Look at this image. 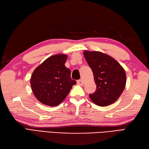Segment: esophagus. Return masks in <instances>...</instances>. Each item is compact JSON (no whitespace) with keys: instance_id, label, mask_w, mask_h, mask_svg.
<instances>
[{"instance_id":"esophagus-1","label":"esophagus","mask_w":149,"mask_h":149,"mask_svg":"<svg viewBox=\"0 0 149 149\" xmlns=\"http://www.w3.org/2000/svg\"><path fill=\"white\" fill-rule=\"evenodd\" d=\"M77 83L78 85H79V86H83V81H82L81 79L78 80L77 81Z\"/></svg>"}]
</instances>
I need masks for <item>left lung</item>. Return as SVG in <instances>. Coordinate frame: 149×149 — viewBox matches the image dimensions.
I'll use <instances>...</instances> for the list:
<instances>
[{"label":"left lung","mask_w":149,"mask_h":149,"mask_svg":"<svg viewBox=\"0 0 149 149\" xmlns=\"http://www.w3.org/2000/svg\"><path fill=\"white\" fill-rule=\"evenodd\" d=\"M83 54L93 72L97 90L90 99L99 106L114 103L121 95L126 84L125 70L111 56L99 51L84 50Z\"/></svg>","instance_id":"obj_1"}]
</instances>
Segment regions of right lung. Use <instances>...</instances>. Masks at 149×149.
Wrapping results in <instances>:
<instances>
[{"instance_id":"add662e5","label":"right lung","mask_w":149,"mask_h":149,"mask_svg":"<svg viewBox=\"0 0 149 149\" xmlns=\"http://www.w3.org/2000/svg\"><path fill=\"white\" fill-rule=\"evenodd\" d=\"M67 56L53 55L34 70L31 77L33 92L41 103L51 107L61 104L76 81L70 77L71 72L65 64Z\"/></svg>"}]
</instances>
